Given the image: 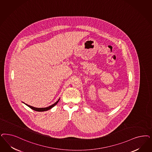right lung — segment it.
I'll list each match as a JSON object with an SVG mask.
<instances>
[{
	"label": "right lung",
	"mask_w": 152,
	"mask_h": 152,
	"mask_svg": "<svg viewBox=\"0 0 152 152\" xmlns=\"http://www.w3.org/2000/svg\"><path fill=\"white\" fill-rule=\"evenodd\" d=\"M59 100L58 101H56L55 103L53 104H52V105H51V106H50L49 107H45V108H36L34 107H32V106H29V105H28V104H26L27 106H28L29 108H31V109H32V110H34V111H39V112H42V111H48V110H49L50 109H51V108L53 107L54 106H55L57 103H58V102H59Z\"/></svg>",
	"instance_id": "add662e5"
}]
</instances>
